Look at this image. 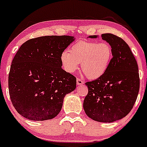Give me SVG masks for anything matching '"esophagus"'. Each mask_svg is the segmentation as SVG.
<instances>
[{"instance_id": "obj_1", "label": "esophagus", "mask_w": 147, "mask_h": 147, "mask_svg": "<svg viewBox=\"0 0 147 147\" xmlns=\"http://www.w3.org/2000/svg\"><path fill=\"white\" fill-rule=\"evenodd\" d=\"M83 84H84V81L82 80V79H81L79 78L77 79V85L81 86V85H82Z\"/></svg>"}]
</instances>
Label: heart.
<instances>
[{"instance_id":"heart-1","label":"heart","mask_w":147,"mask_h":147,"mask_svg":"<svg viewBox=\"0 0 147 147\" xmlns=\"http://www.w3.org/2000/svg\"><path fill=\"white\" fill-rule=\"evenodd\" d=\"M112 57V47L107 42L81 41L72 45L70 52H62L60 59L64 70L69 73H73L81 62L86 75L89 79H95L105 73Z\"/></svg>"}]
</instances>
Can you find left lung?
Listing matches in <instances>:
<instances>
[{
	"mask_svg": "<svg viewBox=\"0 0 147 147\" xmlns=\"http://www.w3.org/2000/svg\"><path fill=\"white\" fill-rule=\"evenodd\" d=\"M101 37L112 47L113 58L104 75L85 84L88 92L83 106L93 120L113 122L122 119L133 109L139 92V72L134 55L122 38L109 33Z\"/></svg>",
	"mask_w": 147,
	"mask_h": 147,
	"instance_id": "1",
	"label": "left lung"
}]
</instances>
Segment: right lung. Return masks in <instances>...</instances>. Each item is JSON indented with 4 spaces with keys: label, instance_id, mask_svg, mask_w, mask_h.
Returning a JSON list of instances; mask_svg holds the SVG:
<instances>
[{
    "label": "right lung",
    "instance_id": "add662e5",
    "mask_svg": "<svg viewBox=\"0 0 147 147\" xmlns=\"http://www.w3.org/2000/svg\"><path fill=\"white\" fill-rule=\"evenodd\" d=\"M75 40L70 36L32 38L18 49L8 79L11 103L22 116L34 121L55 117L63 98L76 88L75 76L61 68L60 57Z\"/></svg>",
    "mask_w": 147,
    "mask_h": 147
}]
</instances>
